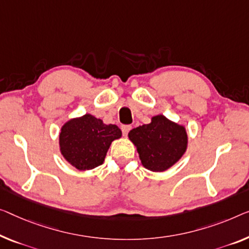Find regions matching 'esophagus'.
<instances>
[{
    "label": "esophagus",
    "instance_id": "1",
    "mask_svg": "<svg viewBox=\"0 0 249 249\" xmlns=\"http://www.w3.org/2000/svg\"><path fill=\"white\" fill-rule=\"evenodd\" d=\"M121 128H122V132H123V135H124V136H127L128 132L131 131L132 126H131V125H123Z\"/></svg>",
    "mask_w": 249,
    "mask_h": 249
}]
</instances>
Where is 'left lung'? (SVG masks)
<instances>
[{"instance_id": "1", "label": "left lung", "mask_w": 249, "mask_h": 249, "mask_svg": "<svg viewBox=\"0 0 249 249\" xmlns=\"http://www.w3.org/2000/svg\"><path fill=\"white\" fill-rule=\"evenodd\" d=\"M128 139L136 146L142 165L152 172L169 170L188 148L184 126L162 114L152 117L151 123L129 131Z\"/></svg>"}]
</instances>
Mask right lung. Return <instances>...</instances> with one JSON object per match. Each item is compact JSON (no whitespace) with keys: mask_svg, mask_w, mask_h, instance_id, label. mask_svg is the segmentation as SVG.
I'll return each mask as SVG.
<instances>
[{"mask_svg":"<svg viewBox=\"0 0 249 249\" xmlns=\"http://www.w3.org/2000/svg\"><path fill=\"white\" fill-rule=\"evenodd\" d=\"M122 137L117 125L85 114L67 121L59 133V150L65 160L79 171L95 169L105 161L113 141Z\"/></svg>","mask_w":249,"mask_h":249,"instance_id":"add662e5","label":"right lung"}]
</instances>
